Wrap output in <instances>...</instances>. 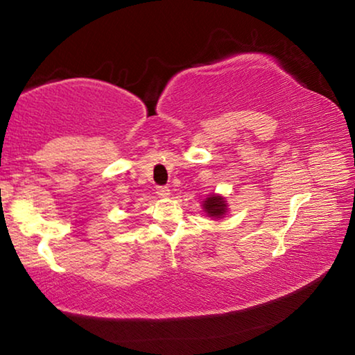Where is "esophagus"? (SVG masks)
I'll list each match as a JSON object with an SVG mask.
<instances>
[{
  "mask_svg": "<svg viewBox=\"0 0 355 355\" xmlns=\"http://www.w3.org/2000/svg\"><path fill=\"white\" fill-rule=\"evenodd\" d=\"M156 194H158L161 199H167V197L171 196V189L167 188V186H159V188L156 189Z\"/></svg>",
  "mask_w": 355,
  "mask_h": 355,
  "instance_id": "obj_1",
  "label": "esophagus"
}]
</instances>
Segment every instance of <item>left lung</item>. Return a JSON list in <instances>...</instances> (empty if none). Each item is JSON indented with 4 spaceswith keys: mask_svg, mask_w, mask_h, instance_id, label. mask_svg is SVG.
<instances>
[{
    "mask_svg": "<svg viewBox=\"0 0 355 355\" xmlns=\"http://www.w3.org/2000/svg\"><path fill=\"white\" fill-rule=\"evenodd\" d=\"M202 208L208 218H213V219L225 218V214L228 213V205H227L225 197L220 194H211L208 196L207 199H203Z\"/></svg>",
    "mask_w": 355,
    "mask_h": 355,
    "instance_id": "1",
    "label": "left lung"
}]
</instances>
